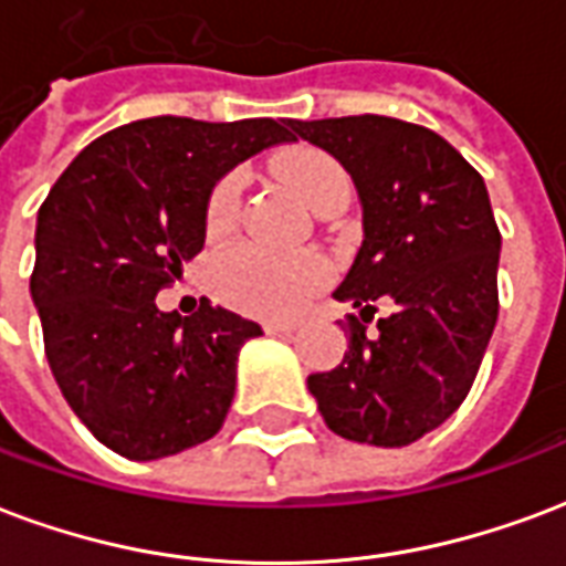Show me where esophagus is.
<instances>
[{"label":"esophagus","mask_w":566,"mask_h":566,"mask_svg":"<svg viewBox=\"0 0 566 566\" xmlns=\"http://www.w3.org/2000/svg\"><path fill=\"white\" fill-rule=\"evenodd\" d=\"M300 326L296 324H266V333L270 336H294Z\"/></svg>","instance_id":"1"}]
</instances>
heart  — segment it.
<instances>
[{"instance_id":"obj_1","label":"heart","mask_w":566,"mask_h":566,"mask_svg":"<svg viewBox=\"0 0 566 566\" xmlns=\"http://www.w3.org/2000/svg\"><path fill=\"white\" fill-rule=\"evenodd\" d=\"M282 177L294 188L305 207L321 212L333 200L350 195V179L338 158L317 146H300L284 158ZM242 179L237 174L212 186L203 209V224L212 237L233 228L240 212ZM329 266L317 254H279L261 245H233L221 251L209 270V284L219 300L245 315L287 317L300 312L312 296L326 284Z\"/></svg>"}]
</instances>
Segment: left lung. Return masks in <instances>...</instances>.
<instances>
[{
    "mask_svg": "<svg viewBox=\"0 0 566 566\" xmlns=\"http://www.w3.org/2000/svg\"><path fill=\"white\" fill-rule=\"evenodd\" d=\"M342 161L363 200V245L333 296L347 315L345 359L308 375L336 434L408 447L438 429L474 387L497 321L501 230L483 177L441 134L392 116L291 119ZM380 295L397 303L365 336Z\"/></svg>",
    "mask_w": 566,
    "mask_h": 566,
    "instance_id": "left-lung-1",
    "label": "left lung"
}]
</instances>
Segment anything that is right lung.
Wrapping results in <instances>:
<instances>
[{"instance_id":"1","label":"right lung","mask_w":566,"mask_h":566,"mask_svg":"<svg viewBox=\"0 0 566 566\" xmlns=\"http://www.w3.org/2000/svg\"><path fill=\"white\" fill-rule=\"evenodd\" d=\"M291 119L200 123L153 116L92 140L50 188L35 228L32 303L62 396L113 453L149 462L219 432L254 321L200 300L195 315L155 296L207 240L216 179Z\"/></svg>"}]
</instances>
